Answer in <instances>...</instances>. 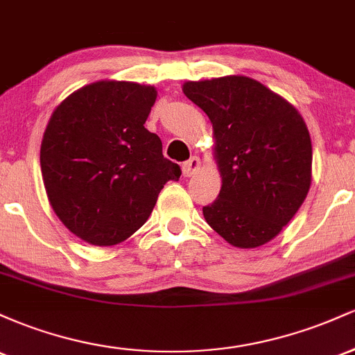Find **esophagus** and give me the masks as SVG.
<instances>
[{"label": "esophagus", "mask_w": 355, "mask_h": 355, "mask_svg": "<svg viewBox=\"0 0 355 355\" xmlns=\"http://www.w3.org/2000/svg\"><path fill=\"white\" fill-rule=\"evenodd\" d=\"M198 166H200V160H198L197 157H191L190 160H187L185 164L182 165L183 177H191V175H193L195 172H197Z\"/></svg>", "instance_id": "esophagus-1"}]
</instances>
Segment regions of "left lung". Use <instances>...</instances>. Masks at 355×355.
Here are the masks:
<instances>
[{"instance_id":"8db88e82","label":"left lung","mask_w":355,"mask_h":355,"mask_svg":"<svg viewBox=\"0 0 355 355\" xmlns=\"http://www.w3.org/2000/svg\"><path fill=\"white\" fill-rule=\"evenodd\" d=\"M183 93L214 126L222 189L203 207L207 223L235 247L270 242L311 189L312 144L302 116L248 76L189 81Z\"/></svg>"}]
</instances>
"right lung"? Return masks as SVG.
I'll use <instances>...</instances> for the list:
<instances>
[{"mask_svg": "<svg viewBox=\"0 0 355 355\" xmlns=\"http://www.w3.org/2000/svg\"><path fill=\"white\" fill-rule=\"evenodd\" d=\"M157 89L98 81L68 96L43 135L42 173L48 198L68 230L92 245L123 242L146 222L158 193L180 178L145 128Z\"/></svg>", "mask_w": 355, "mask_h": 355, "instance_id": "obj_1", "label": "right lung"}]
</instances>
